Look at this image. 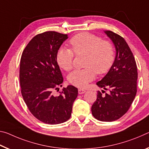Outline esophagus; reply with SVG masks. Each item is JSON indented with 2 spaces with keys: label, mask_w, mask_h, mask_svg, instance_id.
Here are the masks:
<instances>
[{
  "label": "esophagus",
  "mask_w": 149,
  "mask_h": 149,
  "mask_svg": "<svg viewBox=\"0 0 149 149\" xmlns=\"http://www.w3.org/2000/svg\"><path fill=\"white\" fill-rule=\"evenodd\" d=\"M85 92H86V91H85V90H84V89H81V88H79V94H84Z\"/></svg>",
  "instance_id": "1"
}]
</instances>
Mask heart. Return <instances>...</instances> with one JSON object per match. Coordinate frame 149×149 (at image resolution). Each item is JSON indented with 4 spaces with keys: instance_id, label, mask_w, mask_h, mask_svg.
<instances>
[{
    "instance_id": "heart-1",
    "label": "heart",
    "mask_w": 149,
    "mask_h": 149,
    "mask_svg": "<svg viewBox=\"0 0 149 149\" xmlns=\"http://www.w3.org/2000/svg\"><path fill=\"white\" fill-rule=\"evenodd\" d=\"M72 49L61 48L57 55L58 65L67 71L73 67L74 54L85 55L84 69H79L70 73L68 80L72 85L79 88L86 86L96 78V74H103L111 69L115 60L113 45L108 40L88 32L78 33L70 39Z\"/></svg>"
}]
</instances>
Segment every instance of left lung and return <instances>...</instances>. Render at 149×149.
I'll list each match as a JSON object with an SVG mask.
<instances>
[{
    "instance_id": "8db88e82",
    "label": "left lung",
    "mask_w": 149,
    "mask_h": 149,
    "mask_svg": "<svg viewBox=\"0 0 149 149\" xmlns=\"http://www.w3.org/2000/svg\"><path fill=\"white\" fill-rule=\"evenodd\" d=\"M105 33L113 41L116 55L109 72L96 83L109 92L102 96L97 91L91 110L97 120L113 121L126 113L132 104L136 94L138 72L135 57L124 38L111 31Z\"/></svg>"
}]
</instances>
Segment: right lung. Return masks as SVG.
<instances>
[{"label":"right lung","mask_w":149,"mask_h":149,"mask_svg":"<svg viewBox=\"0 0 149 149\" xmlns=\"http://www.w3.org/2000/svg\"><path fill=\"white\" fill-rule=\"evenodd\" d=\"M67 34L55 31L39 33L24 49L19 65L21 93L31 114L41 122L59 124L70 118L78 89L69 85L58 96L53 92L62 86V73L57 61L58 50Z\"/></svg>","instance_id":"add662e5"}]
</instances>
